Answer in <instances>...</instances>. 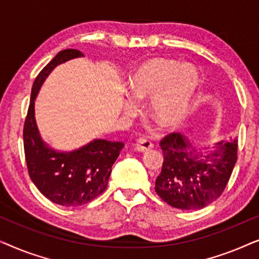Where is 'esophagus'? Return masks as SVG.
<instances>
[{"mask_svg":"<svg viewBox=\"0 0 259 259\" xmlns=\"http://www.w3.org/2000/svg\"><path fill=\"white\" fill-rule=\"evenodd\" d=\"M152 147H153V145L151 144V141L145 140V139L137 140L136 144L133 145V148L138 152H147V151H150Z\"/></svg>","mask_w":259,"mask_h":259,"instance_id":"obj_1","label":"esophagus"}]
</instances>
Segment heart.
<instances>
[{
	"label": "heart",
	"instance_id": "1",
	"mask_svg": "<svg viewBox=\"0 0 259 259\" xmlns=\"http://www.w3.org/2000/svg\"><path fill=\"white\" fill-rule=\"evenodd\" d=\"M200 87V75L191 63L168 58H151L138 65L128 79V93L136 101L148 100V111L165 128L182 125ZM126 111H138L128 101Z\"/></svg>",
	"mask_w": 259,
	"mask_h": 259
}]
</instances>
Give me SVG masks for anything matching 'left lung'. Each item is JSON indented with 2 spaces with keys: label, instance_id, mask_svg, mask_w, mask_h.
Masks as SVG:
<instances>
[{
  "label": "left lung",
  "instance_id": "left-lung-1",
  "mask_svg": "<svg viewBox=\"0 0 259 259\" xmlns=\"http://www.w3.org/2000/svg\"><path fill=\"white\" fill-rule=\"evenodd\" d=\"M164 154L155 192L172 207L199 210L221 197L237 161V138L197 150L186 137L171 133L160 141Z\"/></svg>",
  "mask_w": 259,
  "mask_h": 259
}]
</instances>
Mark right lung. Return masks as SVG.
Instances as JSON below:
<instances>
[{
    "label": "right lung",
    "instance_id": "right-lung-1",
    "mask_svg": "<svg viewBox=\"0 0 259 259\" xmlns=\"http://www.w3.org/2000/svg\"><path fill=\"white\" fill-rule=\"evenodd\" d=\"M77 49H65L38 73L31 88L24 121L23 145L29 177L37 190L53 203L75 207L90 203L107 187L112 166L125 144L94 139L73 151H58L42 139L35 120V99L49 74L61 63L82 58Z\"/></svg>",
    "mask_w": 259,
    "mask_h": 259
}]
</instances>
